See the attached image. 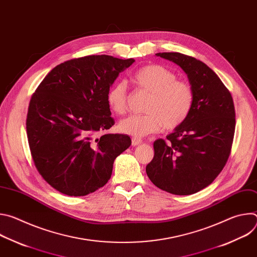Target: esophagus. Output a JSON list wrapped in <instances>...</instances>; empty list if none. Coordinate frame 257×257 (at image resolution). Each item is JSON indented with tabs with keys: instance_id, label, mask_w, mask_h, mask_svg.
<instances>
[{
	"instance_id": "obj_1",
	"label": "esophagus",
	"mask_w": 257,
	"mask_h": 257,
	"mask_svg": "<svg viewBox=\"0 0 257 257\" xmlns=\"http://www.w3.org/2000/svg\"><path fill=\"white\" fill-rule=\"evenodd\" d=\"M142 143V139L141 138H138V137H133L132 138V145L133 146H138Z\"/></svg>"
}]
</instances>
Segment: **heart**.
<instances>
[{
  "instance_id": "1",
  "label": "heart",
  "mask_w": 257,
  "mask_h": 257,
  "mask_svg": "<svg viewBox=\"0 0 257 257\" xmlns=\"http://www.w3.org/2000/svg\"><path fill=\"white\" fill-rule=\"evenodd\" d=\"M138 88L151 95L144 115H132L120 121L118 129L125 134L144 137L163 127L174 130L188 118L194 101L191 85L177 80L176 73L162 65H149L134 74ZM106 101L118 115L127 111L128 88L125 81L116 82L107 91Z\"/></svg>"
}]
</instances>
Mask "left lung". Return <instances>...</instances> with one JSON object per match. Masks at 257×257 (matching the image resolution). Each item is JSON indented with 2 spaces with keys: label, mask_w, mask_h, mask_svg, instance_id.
Masks as SVG:
<instances>
[{
  "label": "left lung",
  "mask_w": 257,
  "mask_h": 257,
  "mask_svg": "<svg viewBox=\"0 0 257 257\" xmlns=\"http://www.w3.org/2000/svg\"><path fill=\"white\" fill-rule=\"evenodd\" d=\"M182 68L194 92L191 112L167 140L154 142L146 174L160 189L190 195L208 186L224 169L235 133V107L222 80L203 62L180 53H158Z\"/></svg>",
  "instance_id": "8db88e82"
}]
</instances>
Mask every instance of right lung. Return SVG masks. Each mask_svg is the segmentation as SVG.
I'll return each instance as SVG.
<instances>
[{
    "instance_id": "obj_1",
    "label": "right lung",
    "mask_w": 257,
    "mask_h": 257,
    "mask_svg": "<svg viewBox=\"0 0 257 257\" xmlns=\"http://www.w3.org/2000/svg\"><path fill=\"white\" fill-rule=\"evenodd\" d=\"M134 59L86 56L56 66L31 96L26 131L33 163L49 184L84 196L106 184L118 156L131 145L124 134H101L115 121L107 91Z\"/></svg>"
}]
</instances>
